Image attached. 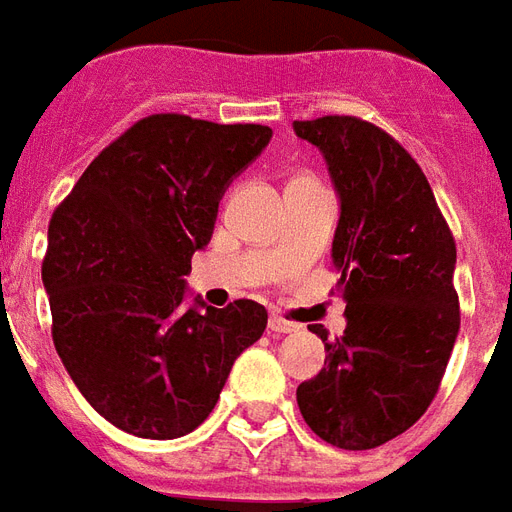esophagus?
<instances>
[{
    "label": "esophagus",
    "mask_w": 512,
    "mask_h": 512,
    "mask_svg": "<svg viewBox=\"0 0 512 512\" xmlns=\"http://www.w3.org/2000/svg\"><path fill=\"white\" fill-rule=\"evenodd\" d=\"M268 328L274 333H293L298 331V325L290 323V320H285L282 314H271V320H268Z\"/></svg>",
    "instance_id": "34e87169"
}]
</instances>
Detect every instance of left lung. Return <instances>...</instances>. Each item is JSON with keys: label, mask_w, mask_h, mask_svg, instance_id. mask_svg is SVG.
Masks as SVG:
<instances>
[{"label": "left lung", "mask_w": 512, "mask_h": 512, "mask_svg": "<svg viewBox=\"0 0 512 512\" xmlns=\"http://www.w3.org/2000/svg\"><path fill=\"white\" fill-rule=\"evenodd\" d=\"M323 151L342 217L333 236L342 339L323 372L298 385L309 429L342 450H372L429 410L458 333L456 241L423 170L399 140L358 116L293 121Z\"/></svg>", "instance_id": "obj_1"}]
</instances>
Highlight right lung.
I'll return each mask as SVG.
<instances>
[{"label":"right lung","instance_id":"add662e5","mask_svg":"<svg viewBox=\"0 0 512 512\" xmlns=\"http://www.w3.org/2000/svg\"><path fill=\"white\" fill-rule=\"evenodd\" d=\"M271 127L151 113L94 157L48 225L51 336L83 399L127 434L184 437L211 415L266 306L184 309L227 184ZM200 304V301H198Z\"/></svg>","mask_w":512,"mask_h":512}]
</instances>
